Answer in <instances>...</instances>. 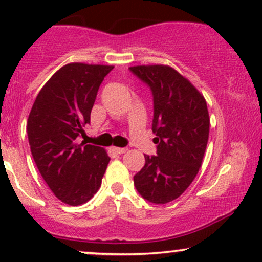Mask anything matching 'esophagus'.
<instances>
[{"label":"esophagus","mask_w":262,"mask_h":262,"mask_svg":"<svg viewBox=\"0 0 262 262\" xmlns=\"http://www.w3.org/2000/svg\"><path fill=\"white\" fill-rule=\"evenodd\" d=\"M111 151L114 152V154H124V152L128 151L127 148H116V146H113V148H111Z\"/></svg>","instance_id":"34e87169"}]
</instances>
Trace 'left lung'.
I'll list each match as a JSON object with an SVG mask.
<instances>
[{"label": "left lung", "mask_w": 262, "mask_h": 262, "mask_svg": "<svg viewBox=\"0 0 262 262\" xmlns=\"http://www.w3.org/2000/svg\"><path fill=\"white\" fill-rule=\"evenodd\" d=\"M130 71L150 87L154 98L152 139L156 156L134 176L144 200L165 204L179 198L202 166L209 137V114L203 95L167 65L132 66Z\"/></svg>", "instance_id": "obj_1"}]
</instances>
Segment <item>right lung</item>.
Segmentation results:
<instances>
[{
  "label": "right lung",
  "instance_id": "right-lung-1",
  "mask_svg": "<svg viewBox=\"0 0 262 262\" xmlns=\"http://www.w3.org/2000/svg\"><path fill=\"white\" fill-rule=\"evenodd\" d=\"M112 65L70 62L41 87L27 121L31 151L52 192L70 206L86 203L101 187L111 158L106 150L77 143L97 91Z\"/></svg>",
  "mask_w": 262,
  "mask_h": 262
}]
</instances>
